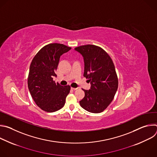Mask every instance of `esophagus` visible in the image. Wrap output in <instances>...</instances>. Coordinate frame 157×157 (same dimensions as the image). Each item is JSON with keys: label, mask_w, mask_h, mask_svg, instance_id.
I'll list each match as a JSON object with an SVG mask.
<instances>
[{"label": "esophagus", "mask_w": 157, "mask_h": 157, "mask_svg": "<svg viewBox=\"0 0 157 157\" xmlns=\"http://www.w3.org/2000/svg\"><path fill=\"white\" fill-rule=\"evenodd\" d=\"M71 89H72V90H73V91H75V90H76V89H77L78 88H75V87H71Z\"/></svg>", "instance_id": "esophagus-1"}]
</instances>
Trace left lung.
Returning a JSON list of instances; mask_svg holds the SVG:
<instances>
[{
    "mask_svg": "<svg viewBox=\"0 0 157 157\" xmlns=\"http://www.w3.org/2000/svg\"><path fill=\"white\" fill-rule=\"evenodd\" d=\"M83 57L84 76L91 88L83 89L84 98L80 105L92 113H100L113 101L118 87V79L113 60L101 48L87 44L75 48Z\"/></svg>",
    "mask_w": 157,
    "mask_h": 157,
    "instance_id": "obj_1",
    "label": "left lung"
}]
</instances>
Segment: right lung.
<instances>
[{
  "label": "right lung",
  "instance_id": "add662e5",
  "mask_svg": "<svg viewBox=\"0 0 157 157\" xmlns=\"http://www.w3.org/2000/svg\"><path fill=\"white\" fill-rule=\"evenodd\" d=\"M71 48L63 44L50 43L35 56L30 66L28 87L36 104L43 110L53 113L61 109L70 93L69 85L62 86L53 80L60 56Z\"/></svg>",
  "mask_w": 157,
  "mask_h": 157
}]
</instances>
